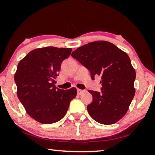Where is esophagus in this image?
Returning <instances> with one entry per match:
<instances>
[{
	"label": "esophagus",
	"instance_id": "obj_1",
	"mask_svg": "<svg viewBox=\"0 0 155 155\" xmlns=\"http://www.w3.org/2000/svg\"><path fill=\"white\" fill-rule=\"evenodd\" d=\"M77 91H78V94H79V95H80V94H82V93H84V90H80V89H78L77 90Z\"/></svg>",
	"mask_w": 155,
	"mask_h": 155
}]
</instances>
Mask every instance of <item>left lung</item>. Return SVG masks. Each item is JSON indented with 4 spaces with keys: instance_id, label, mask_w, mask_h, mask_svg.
Listing matches in <instances>:
<instances>
[{
    "instance_id": "obj_1",
    "label": "left lung",
    "mask_w": 155,
    "mask_h": 155,
    "mask_svg": "<svg viewBox=\"0 0 155 155\" xmlns=\"http://www.w3.org/2000/svg\"><path fill=\"white\" fill-rule=\"evenodd\" d=\"M90 71L100 76L101 92L90 90L92 102L87 106L91 117L99 124H114L124 117L134 97L135 71L128 54L111 42L93 41L71 54Z\"/></svg>"
}]
</instances>
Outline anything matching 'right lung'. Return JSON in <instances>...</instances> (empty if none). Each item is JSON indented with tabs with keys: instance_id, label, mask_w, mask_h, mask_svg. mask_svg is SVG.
Returning <instances> with one entry per match:
<instances>
[{
	"instance_id": "add662e5",
	"label": "right lung",
	"mask_w": 155,
	"mask_h": 155,
	"mask_svg": "<svg viewBox=\"0 0 155 155\" xmlns=\"http://www.w3.org/2000/svg\"><path fill=\"white\" fill-rule=\"evenodd\" d=\"M71 51L54 46L36 48L18 63L15 73L18 99L29 116L41 124L62 119L77 95L75 87L64 90L55 87L61 63Z\"/></svg>"
}]
</instances>
